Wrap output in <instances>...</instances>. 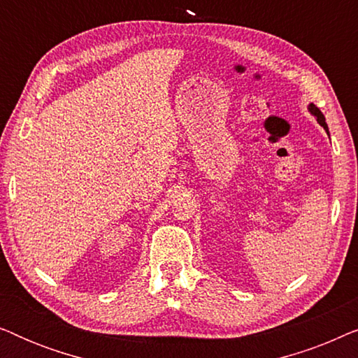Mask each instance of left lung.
I'll use <instances>...</instances> for the list:
<instances>
[{
	"label": "left lung",
	"instance_id": "obj_1",
	"mask_svg": "<svg viewBox=\"0 0 358 358\" xmlns=\"http://www.w3.org/2000/svg\"><path fill=\"white\" fill-rule=\"evenodd\" d=\"M308 110H310V112H311V114L316 117V120H317V122H320V125L322 127V129H324V130H326V134H327V135H329V129H327L326 119H324V115H322V112H321L320 109H317V107H316L315 104H310V106H308Z\"/></svg>",
	"mask_w": 358,
	"mask_h": 358
}]
</instances>
